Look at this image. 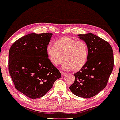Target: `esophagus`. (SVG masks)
Here are the masks:
<instances>
[{"label":"esophagus","mask_w":120,"mask_h":120,"mask_svg":"<svg viewBox=\"0 0 120 120\" xmlns=\"http://www.w3.org/2000/svg\"><path fill=\"white\" fill-rule=\"evenodd\" d=\"M61 74L62 77H63V76H65L66 74L65 73H64V72H62V71H61Z\"/></svg>","instance_id":"1"}]
</instances>
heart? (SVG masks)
I'll list each match as a JSON object with an SVG mask.
<instances>
[{"mask_svg": "<svg viewBox=\"0 0 120 120\" xmlns=\"http://www.w3.org/2000/svg\"><path fill=\"white\" fill-rule=\"evenodd\" d=\"M49 60L53 65L58 66L64 60L62 67L65 70H78L86 64L89 55L87 44L69 37L57 40L54 45L49 44L46 49Z\"/></svg>", "mask_w": 120, "mask_h": 120, "instance_id": "obj_1", "label": "heart"}]
</instances>
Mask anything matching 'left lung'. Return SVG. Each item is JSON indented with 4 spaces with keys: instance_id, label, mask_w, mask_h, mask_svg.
Listing matches in <instances>:
<instances>
[{
    "instance_id": "left-lung-1",
    "label": "left lung",
    "mask_w": 120,
    "mask_h": 120,
    "mask_svg": "<svg viewBox=\"0 0 120 120\" xmlns=\"http://www.w3.org/2000/svg\"><path fill=\"white\" fill-rule=\"evenodd\" d=\"M78 36L87 44L89 55L84 66L74 74L75 81L69 89L76 96L89 98L107 85L114 67L113 52L109 43L92 33Z\"/></svg>"
}]
</instances>
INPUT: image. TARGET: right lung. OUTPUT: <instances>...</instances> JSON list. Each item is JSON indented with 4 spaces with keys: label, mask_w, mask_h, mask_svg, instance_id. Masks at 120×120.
<instances>
[{
    "label": "right lung",
    "mask_w": 120,
    "mask_h": 120,
    "mask_svg": "<svg viewBox=\"0 0 120 120\" xmlns=\"http://www.w3.org/2000/svg\"><path fill=\"white\" fill-rule=\"evenodd\" d=\"M52 35L29 34L17 40L9 49V74L15 88L30 98L44 96L61 77L46 51Z\"/></svg>",
    "instance_id": "obj_1"
}]
</instances>
